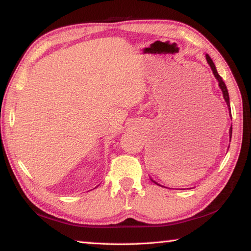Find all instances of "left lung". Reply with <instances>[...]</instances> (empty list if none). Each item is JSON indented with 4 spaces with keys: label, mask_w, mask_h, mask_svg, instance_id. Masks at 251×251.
I'll list each match as a JSON object with an SVG mask.
<instances>
[{
    "label": "left lung",
    "mask_w": 251,
    "mask_h": 251,
    "mask_svg": "<svg viewBox=\"0 0 251 251\" xmlns=\"http://www.w3.org/2000/svg\"><path fill=\"white\" fill-rule=\"evenodd\" d=\"M206 59H207V63H208V64H209V66H210L212 73H214V75H215V77L217 78V80H218L219 87H220V90L223 91L224 99H225V100H226L227 106H228V109H229V114H230V116H231V113H230V103H229V94H228V90H227L226 84H225L223 78L220 77V75L218 74L217 70H216V66H215V64H214V62H212V59L210 58V56H209V55H208V54L206 55ZM231 134H232V126L230 127V129H229V136H230V138H231ZM151 181H154V180L151 179ZM154 182H155V184H157L156 181H154ZM157 185H158V184H157Z\"/></svg>",
    "instance_id": "1"
}]
</instances>
